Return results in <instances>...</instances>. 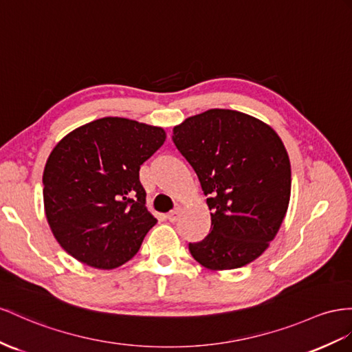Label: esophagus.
Returning a JSON list of instances; mask_svg holds the SVG:
<instances>
[{
  "label": "esophagus",
  "instance_id": "34e87169",
  "mask_svg": "<svg viewBox=\"0 0 352 352\" xmlns=\"http://www.w3.org/2000/svg\"><path fill=\"white\" fill-rule=\"evenodd\" d=\"M179 215H182V208H179V206H175V208L168 214V220L170 223H175L179 219Z\"/></svg>",
  "mask_w": 352,
  "mask_h": 352
}]
</instances>
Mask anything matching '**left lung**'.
Masks as SVG:
<instances>
[{
	"mask_svg": "<svg viewBox=\"0 0 352 352\" xmlns=\"http://www.w3.org/2000/svg\"><path fill=\"white\" fill-rule=\"evenodd\" d=\"M211 211V230L188 250L211 270L238 269L265 253L290 202L292 168L278 133L253 116L212 108L173 129Z\"/></svg>",
	"mask_w": 352,
	"mask_h": 352,
	"instance_id": "8db88e82",
	"label": "left lung"
}]
</instances>
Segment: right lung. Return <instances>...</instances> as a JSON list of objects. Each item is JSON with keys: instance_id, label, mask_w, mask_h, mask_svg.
<instances>
[{"instance_id": "1", "label": "right lung", "mask_w": 352, "mask_h": 352, "mask_svg": "<svg viewBox=\"0 0 352 352\" xmlns=\"http://www.w3.org/2000/svg\"><path fill=\"white\" fill-rule=\"evenodd\" d=\"M166 133L123 117H104L69 132L43 173L44 211L53 236L87 266L114 269L131 260L157 220L146 206L140 166Z\"/></svg>"}]
</instances>
